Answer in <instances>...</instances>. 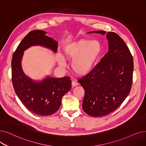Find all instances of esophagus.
I'll use <instances>...</instances> for the list:
<instances>
[{"label":"esophagus","instance_id":"esophagus-1","mask_svg":"<svg viewBox=\"0 0 146 146\" xmlns=\"http://www.w3.org/2000/svg\"><path fill=\"white\" fill-rule=\"evenodd\" d=\"M78 85H79V84L78 83V82H74V81H72V85L73 87L76 86H78Z\"/></svg>","mask_w":146,"mask_h":146}]
</instances>
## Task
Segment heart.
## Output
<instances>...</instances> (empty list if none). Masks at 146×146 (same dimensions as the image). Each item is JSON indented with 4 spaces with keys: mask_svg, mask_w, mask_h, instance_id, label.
I'll return each instance as SVG.
<instances>
[{
    "mask_svg": "<svg viewBox=\"0 0 146 146\" xmlns=\"http://www.w3.org/2000/svg\"><path fill=\"white\" fill-rule=\"evenodd\" d=\"M101 45L96 40L81 39L67 45L63 50L62 56L65 60H72V69L78 76H85L90 73L98 58L101 52ZM58 64L64 67L62 59Z\"/></svg>",
    "mask_w": 146,
    "mask_h": 146,
    "instance_id": "b5f03b06",
    "label": "heart"
}]
</instances>
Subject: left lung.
<instances>
[{
  "label": "left lung",
  "mask_w": 146,
  "mask_h": 146,
  "mask_svg": "<svg viewBox=\"0 0 146 146\" xmlns=\"http://www.w3.org/2000/svg\"><path fill=\"white\" fill-rule=\"evenodd\" d=\"M105 35L103 30L88 33ZM109 52L91 72L78 80L85 90L82 109L88 115H109L122 104L130 92L134 62L129 48L114 32L106 35Z\"/></svg>",
  "instance_id": "obj_1"
}]
</instances>
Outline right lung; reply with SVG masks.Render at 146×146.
Segmentation results:
<instances>
[{
    "instance_id": "add662e5",
    "label": "right lung",
    "mask_w": 146,
    "mask_h": 146,
    "mask_svg": "<svg viewBox=\"0 0 146 146\" xmlns=\"http://www.w3.org/2000/svg\"><path fill=\"white\" fill-rule=\"evenodd\" d=\"M35 30L29 32L19 44L12 59V81L17 96L26 108L35 115L49 116L57 111L62 97L72 88L70 78H55L47 76L41 80L31 79L24 73L21 61L24 52L33 46H40L56 52L58 42Z\"/></svg>"
}]
</instances>
